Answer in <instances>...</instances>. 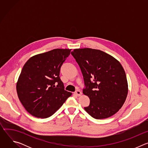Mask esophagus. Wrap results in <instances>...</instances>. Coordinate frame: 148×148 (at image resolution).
Instances as JSON below:
<instances>
[{
    "label": "esophagus",
    "mask_w": 148,
    "mask_h": 148,
    "mask_svg": "<svg viewBox=\"0 0 148 148\" xmlns=\"http://www.w3.org/2000/svg\"><path fill=\"white\" fill-rule=\"evenodd\" d=\"M75 95H76L77 96H81L82 95V92L79 91V90H77L75 92H74Z\"/></svg>",
    "instance_id": "1"
}]
</instances>
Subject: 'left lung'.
I'll list each match as a JSON object with an SVG mask.
<instances>
[{"label":"left lung","mask_w":148,"mask_h":148,"mask_svg":"<svg viewBox=\"0 0 148 148\" xmlns=\"http://www.w3.org/2000/svg\"><path fill=\"white\" fill-rule=\"evenodd\" d=\"M82 72L83 94L90 103L84 107L95 119L109 118L122 107L128 92L125 72L121 63L102 51L89 48L71 52Z\"/></svg>","instance_id":"obj_1"}]
</instances>
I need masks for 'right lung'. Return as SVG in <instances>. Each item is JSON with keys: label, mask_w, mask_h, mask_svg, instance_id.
<instances>
[{"label": "right lung", "mask_w": 148, "mask_h": 148, "mask_svg": "<svg viewBox=\"0 0 148 148\" xmlns=\"http://www.w3.org/2000/svg\"><path fill=\"white\" fill-rule=\"evenodd\" d=\"M71 49H54L30 58L19 75L16 90L26 111L37 118L51 116L71 95L64 90L60 69Z\"/></svg>", "instance_id": "right-lung-1"}]
</instances>
